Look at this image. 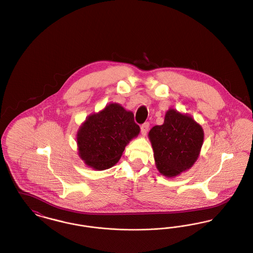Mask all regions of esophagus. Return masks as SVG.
<instances>
[{"label":"esophagus","mask_w":253,"mask_h":253,"mask_svg":"<svg viewBox=\"0 0 253 253\" xmlns=\"http://www.w3.org/2000/svg\"><path fill=\"white\" fill-rule=\"evenodd\" d=\"M149 127H150V124H149V122H145L143 123L142 125H141V127H140V129H141V132L143 134H146L147 132H148V129H149Z\"/></svg>","instance_id":"34e87169"}]
</instances>
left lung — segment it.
Wrapping results in <instances>:
<instances>
[{
    "instance_id": "left-lung-1",
    "label": "left lung",
    "mask_w": 253,
    "mask_h": 253,
    "mask_svg": "<svg viewBox=\"0 0 253 253\" xmlns=\"http://www.w3.org/2000/svg\"><path fill=\"white\" fill-rule=\"evenodd\" d=\"M149 137L158 170L170 177L193 166L203 144L204 132L193 118L170 109L164 123L153 127Z\"/></svg>"
}]
</instances>
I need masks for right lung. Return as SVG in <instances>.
Returning <instances> with one entry per match:
<instances>
[{"label": "right lung", "mask_w": 253, "mask_h": 253, "mask_svg": "<svg viewBox=\"0 0 253 253\" xmlns=\"http://www.w3.org/2000/svg\"><path fill=\"white\" fill-rule=\"evenodd\" d=\"M132 112L112 103L88 117L78 132L80 157L96 169L114 166L129 141L139 133Z\"/></svg>", "instance_id": "right-lung-1"}]
</instances>
